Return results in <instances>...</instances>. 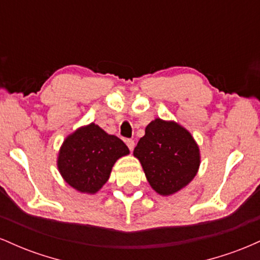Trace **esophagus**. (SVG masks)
<instances>
[{"label":"esophagus","instance_id":"obj_1","mask_svg":"<svg viewBox=\"0 0 260 260\" xmlns=\"http://www.w3.org/2000/svg\"><path fill=\"white\" fill-rule=\"evenodd\" d=\"M126 144H127V147L129 148V150L132 151L133 149H134V145H136V143H134L133 139H127L126 140Z\"/></svg>","mask_w":260,"mask_h":260}]
</instances>
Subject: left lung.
<instances>
[{
  "label": "left lung",
  "instance_id": "left-lung-1",
  "mask_svg": "<svg viewBox=\"0 0 260 260\" xmlns=\"http://www.w3.org/2000/svg\"><path fill=\"white\" fill-rule=\"evenodd\" d=\"M133 155L142 164L151 188L161 196H171L186 187L201 165L192 134L176 122L161 118L148 124Z\"/></svg>",
  "mask_w": 260,
  "mask_h": 260
}]
</instances>
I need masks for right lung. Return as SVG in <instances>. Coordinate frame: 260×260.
<instances>
[{
    "label": "right lung",
    "mask_w": 260,
    "mask_h": 260,
    "mask_svg": "<svg viewBox=\"0 0 260 260\" xmlns=\"http://www.w3.org/2000/svg\"><path fill=\"white\" fill-rule=\"evenodd\" d=\"M128 154L129 149L120 138L90 123L64 139L57 168L71 187L94 194L109 180L116 161Z\"/></svg>",
    "instance_id": "right-lung-1"
}]
</instances>
